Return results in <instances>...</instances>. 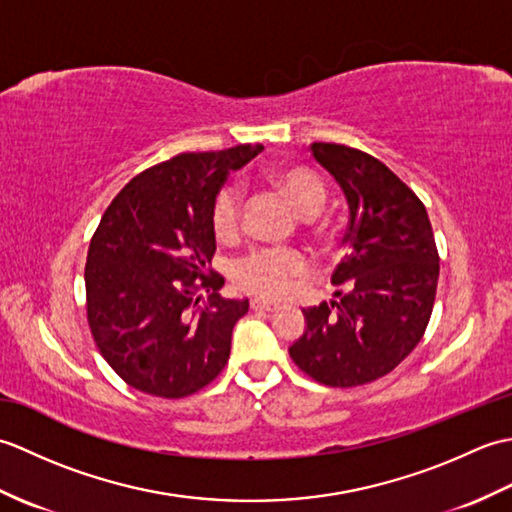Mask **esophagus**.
I'll use <instances>...</instances> for the list:
<instances>
[{"instance_id": "esophagus-1", "label": "esophagus", "mask_w": 512, "mask_h": 512, "mask_svg": "<svg viewBox=\"0 0 512 512\" xmlns=\"http://www.w3.org/2000/svg\"><path fill=\"white\" fill-rule=\"evenodd\" d=\"M250 308H253L255 312H277V310H279V308L275 306V303L259 301V299H253V301H250Z\"/></svg>"}]
</instances>
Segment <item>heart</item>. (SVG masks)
I'll list each match as a JSON object with an SVG mask.
<instances>
[{
	"mask_svg": "<svg viewBox=\"0 0 512 512\" xmlns=\"http://www.w3.org/2000/svg\"><path fill=\"white\" fill-rule=\"evenodd\" d=\"M268 180L301 215H314L328 200V189L317 173L306 167H279ZM211 226L217 239L231 242L242 231V193L226 184L211 204ZM308 257L297 248H255L233 264V281L239 290L262 299H281L295 279L308 273Z\"/></svg>",
	"mask_w": 512,
	"mask_h": 512,
	"instance_id": "1",
	"label": "heart"
}]
</instances>
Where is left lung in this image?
Here are the masks:
<instances>
[{
  "mask_svg": "<svg viewBox=\"0 0 512 512\" xmlns=\"http://www.w3.org/2000/svg\"><path fill=\"white\" fill-rule=\"evenodd\" d=\"M310 151L350 206L347 253L332 275L336 301L303 310L306 332L288 352L317 383L356 387L389 374L420 343L440 257L427 209L383 162L336 143Z\"/></svg>",
  "mask_w": 512,
  "mask_h": 512,
  "instance_id": "obj_1",
  "label": "left lung"
}]
</instances>
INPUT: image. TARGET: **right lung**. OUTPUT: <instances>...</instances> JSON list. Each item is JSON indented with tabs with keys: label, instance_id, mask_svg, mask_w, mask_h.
Here are the masks:
<instances>
[{
	"label": "right lung",
	"instance_id": "add662e5",
	"mask_svg": "<svg viewBox=\"0 0 512 512\" xmlns=\"http://www.w3.org/2000/svg\"><path fill=\"white\" fill-rule=\"evenodd\" d=\"M262 145L180 154L138 173L103 213L88 250L85 295L96 347L127 385L160 398L206 387L231 354L248 299L215 295L224 279L211 204L231 169ZM214 290L200 309L199 292Z\"/></svg>",
	"mask_w": 512,
	"mask_h": 512
}]
</instances>
